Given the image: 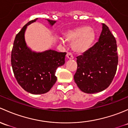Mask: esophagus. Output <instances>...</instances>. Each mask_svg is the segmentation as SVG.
<instances>
[{
  "mask_svg": "<svg viewBox=\"0 0 128 128\" xmlns=\"http://www.w3.org/2000/svg\"><path fill=\"white\" fill-rule=\"evenodd\" d=\"M66 57L68 58L69 60H72V59L74 58L73 55L71 52H67L66 54Z\"/></svg>",
  "mask_w": 128,
  "mask_h": 128,
  "instance_id": "1",
  "label": "esophagus"
}]
</instances>
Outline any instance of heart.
<instances>
[{"label":"heart","instance_id":"heart-1","mask_svg":"<svg viewBox=\"0 0 128 128\" xmlns=\"http://www.w3.org/2000/svg\"><path fill=\"white\" fill-rule=\"evenodd\" d=\"M95 37L96 34L94 30L88 26L78 28L68 31L65 36L67 41L74 42V50L78 53L88 50L94 41Z\"/></svg>","mask_w":128,"mask_h":128}]
</instances>
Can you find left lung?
Masks as SVG:
<instances>
[{"label": "left lung", "instance_id": "obj_1", "mask_svg": "<svg viewBox=\"0 0 128 128\" xmlns=\"http://www.w3.org/2000/svg\"><path fill=\"white\" fill-rule=\"evenodd\" d=\"M76 58L74 80L80 90L94 94L110 86L116 72L118 56L116 39L106 24H102L98 42Z\"/></svg>", "mask_w": 128, "mask_h": 128}]
</instances>
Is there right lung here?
Listing matches in <instances>:
<instances>
[{
  "label": "right lung",
  "instance_id": "right-lung-1",
  "mask_svg": "<svg viewBox=\"0 0 128 128\" xmlns=\"http://www.w3.org/2000/svg\"><path fill=\"white\" fill-rule=\"evenodd\" d=\"M29 22L17 34L11 54V64L18 83L24 90L32 94H42L50 90L56 81V70L64 64L66 52L48 50L40 53L32 52L27 47L24 32ZM51 26L54 20H47Z\"/></svg>",
  "mask_w": 128,
  "mask_h": 128
}]
</instances>
